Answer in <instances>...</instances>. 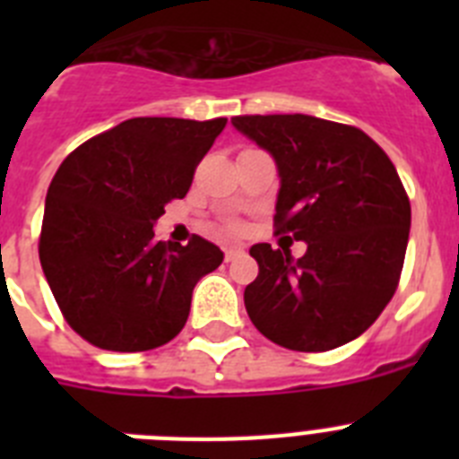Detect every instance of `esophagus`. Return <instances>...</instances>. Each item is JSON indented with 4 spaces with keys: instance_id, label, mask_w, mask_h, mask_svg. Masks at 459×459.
<instances>
[{
    "instance_id": "34e87169",
    "label": "esophagus",
    "mask_w": 459,
    "mask_h": 459,
    "mask_svg": "<svg viewBox=\"0 0 459 459\" xmlns=\"http://www.w3.org/2000/svg\"><path fill=\"white\" fill-rule=\"evenodd\" d=\"M243 255L241 248H227L225 250V262H234V259H238Z\"/></svg>"
}]
</instances>
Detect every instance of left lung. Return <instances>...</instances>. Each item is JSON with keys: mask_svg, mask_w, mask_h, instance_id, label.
Returning <instances> with one entry per match:
<instances>
[{"mask_svg": "<svg viewBox=\"0 0 459 459\" xmlns=\"http://www.w3.org/2000/svg\"><path fill=\"white\" fill-rule=\"evenodd\" d=\"M280 177L275 227L301 259L255 243L243 301L257 331L294 351H328L375 324L395 294L411 206L391 158L354 126L310 115L234 117Z\"/></svg>", "mask_w": 459, "mask_h": 459, "instance_id": "8db88e82", "label": "left lung"}]
</instances>
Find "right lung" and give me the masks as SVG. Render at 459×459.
<instances>
[{"label": "right lung", "instance_id": "right-lung-1", "mask_svg": "<svg viewBox=\"0 0 459 459\" xmlns=\"http://www.w3.org/2000/svg\"><path fill=\"white\" fill-rule=\"evenodd\" d=\"M227 119L135 117L59 165L46 197L39 257L75 333L108 351H147L184 328L195 285L222 264L202 237L153 238Z\"/></svg>", "mask_w": 459, "mask_h": 459}]
</instances>
